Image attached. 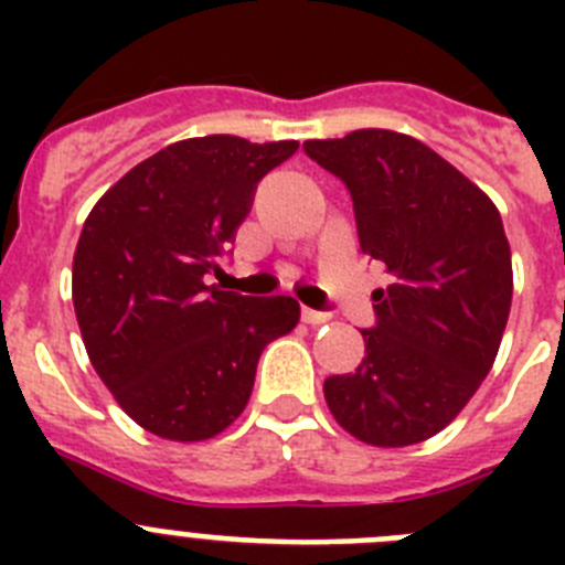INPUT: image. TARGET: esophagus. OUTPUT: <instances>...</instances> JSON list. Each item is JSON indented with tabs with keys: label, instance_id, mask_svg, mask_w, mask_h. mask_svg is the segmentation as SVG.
I'll return each mask as SVG.
<instances>
[{
	"label": "esophagus",
	"instance_id": "obj_1",
	"mask_svg": "<svg viewBox=\"0 0 565 565\" xmlns=\"http://www.w3.org/2000/svg\"><path fill=\"white\" fill-rule=\"evenodd\" d=\"M302 322H308V326H322V322H328V313L317 311V308H302Z\"/></svg>",
	"mask_w": 565,
	"mask_h": 565
}]
</instances>
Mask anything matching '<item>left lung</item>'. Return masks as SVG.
<instances>
[{"instance_id":"8db88e82","label":"left lung","mask_w":565,"mask_h":565,"mask_svg":"<svg viewBox=\"0 0 565 565\" xmlns=\"http://www.w3.org/2000/svg\"><path fill=\"white\" fill-rule=\"evenodd\" d=\"M302 149L351 192L359 246L393 277L373 291L362 364L326 379L328 407L373 447L424 441L461 413L501 348L512 306L501 214L411 135L356 129Z\"/></svg>"}]
</instances>
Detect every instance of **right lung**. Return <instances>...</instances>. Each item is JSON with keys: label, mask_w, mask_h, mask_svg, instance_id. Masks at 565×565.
I'll return each mask as SVG.
<instances>
[{"label": "right lung", "mask_w": 565, "mask_h": 565, "mask_svg": "<svg viewBox=\"0 0 565 565\" xmlns=\"http://www.w3.org/2000/svg\"><path fill=\"white\" fill-rule=\"evenodd\" d=\"M297 147L237 135L178 141L89 212L73 306L89 362L143 430L169 441L226 430L246 411L263 348L299 322L297 299L209 286L257 183Z\"/></svg>", "instance_id": "right-lung-1"}]
</instances>
